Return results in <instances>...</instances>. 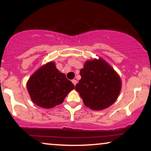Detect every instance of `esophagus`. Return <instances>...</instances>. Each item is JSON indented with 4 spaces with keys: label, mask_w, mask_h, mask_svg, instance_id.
<instances>
[{
    "label": "esophagus",
    "mask_w": 151,
    "mask_h": 151,
    "mask_svg": "<svg viewBox=\"0 0 151 151\" xmlns=\"http://www.w3.org/2000/svg\"><path fill=\"white\" fill-rule=\"evenodd\" d=\"M72 82H73V84H74V85H76V84H77V80H72Z\"/></svg>",
    "instance_id": "34e87169"
}]
</instances>
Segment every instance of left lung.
Instances as JSON below:
<instances>
[{"label":"left lung","instance_id":"1","mask_svg":"<svg viewBox=\"0 0 151 151\" xmlns=\"http://www.w3.org/2000/svg\"><path fill=\"white\" fill-rule=\"evenodd\" d=\"M80 74L81 79L75 89L86 106L102 110L115 102L121 89V80L106 62L102 59L86 61Z\"/></svg>","mask_w":151,"mask_h":151}]
</instances>
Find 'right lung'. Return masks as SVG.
Listing matches in <instances>:
<instances>
[{"instance_id":"obj_1","label":"right lung","mask_w":151,"mask_h":151,"mask_svg":"<svg viewBox=\"0 0 151 151\" xmlns=\"http://www.w3.org/2000/svg\"><path fill=\"white\" fill-rule=\"evenodd\" d=\"M27 90L33 102L45 109L53 108L65 100L74 85L60 72L53 62L41 67L29 79Z\"/></svg>"}]
</instances>
